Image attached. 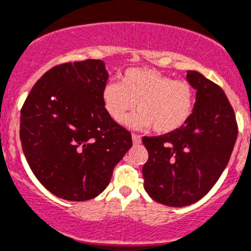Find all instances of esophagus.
<instances>
[{
    "label": "esophagus",
    "mask_w": 251,
    "mask_h": 251,
    "mask_svg": "<svg viewBox=\"0 0 251 251\" xmlns=\"http://www.w3.org/2000/svg\"><path fill=\"white\" fill-rule=\"evenodd\" d=\"M132 142H134V145H139L140 142H141V137L136 134H132Z\"/></svg>",
    "instance_id": "1"
}]
</instances>
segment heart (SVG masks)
Wrapping results in <instances>:
<instances>
[{
    "label": "heart",
    "mask_w": 251,
    "mask_h": 251,
    "mask_svg": "<svg viewBox=\"0 0 251 251\" xmlns=\"http://www.w3.org/2000/svg\"><path fill=\"white\" fill-rule=\"evenodd\" d=\"M101 98L115 123H121L136 103L139 111L126 119V125L134 128L152 126L157 134H169L184 126L195 106L190 83L174 81L150 67L126 70L121 82L105 83Z\"/></svg>",
    "instance_id": "obj_1"
}]
</instances>
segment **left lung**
<instances>
[{"label":"left lung","instance_id":"1","mask_svg":"<svg viewBox=\"0 0 251 251\" xmlns=\"http://www.w3.org/2000/svg\"><path fill=\"white\" fill-rule=\"evenodd\" d=\"M186 81L196 91L187 123L161 136L142 137L149 152L144 187L152 200L174 207L194 204L209 193L238 137L235 114L221 87L198 71H187Z\"/></svg>","mask_w":251,"mask_h":251}]
</instances>
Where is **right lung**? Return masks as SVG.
Here are the masks:
<instances>
[{
    "instance_id": "add662e5",
    "label": "right lung",
    "mask_w": 251,
    "mask_h": 251,
    "mask_svg": "<svg viewBox=\"0 0 251 251\" xmlns=\"http://www.w3.org/2000/svg\"><path fill=\"white\" fill-rule=\"evenodd\" d=\"M109 72L101 60L58 65L27 96L20 139L31 170L50 193L85 201L105 190L131 134L103 107Z\"/></svg>"
}]
</instances>
